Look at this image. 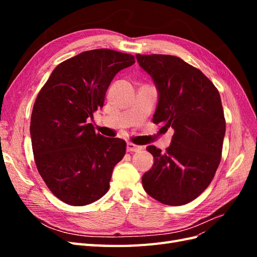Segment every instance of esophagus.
<instances>
[{
    "label": "esophagus",
    "mask_w": 257,
    "mask_h": 257,
    "mask_svg": "<svg viewBox=\"0 0 257 257\" xmlns=\"http://www.w3.org/2000/svg\"><path fill=\"white\" fill-rule=\"evenodd\" d=\"M143 149L142 146H137L132 143H127L126 144V151L127 152H138Z\"/></svg>",
    "instance_id": "esophagus-1"
}]
</instances>
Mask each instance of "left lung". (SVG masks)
Listing matches in <instances>:
<instances>
[{
	"label": "left lung",
	"mask_w": 257,
	"mask_h": 257,
	"mask_svg": "<svg viewBox=\"0 0 257 257\" xmlns=\"http://www.w3.org/2000/svg\"><path fill=\"white\" fill-rule=\"evenodd\" d=\"M136 58L158 90L153 123L175 131L165 152L147 147L154 164L144 174L143 186L162 204H188L211 183L221 161L226 125L219 91L199 69L180 58L167 54H136Z\"/></svg>",
	"instance_id": "obj_1"
}]
</instances>
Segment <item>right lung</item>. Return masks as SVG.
Returning <instances> with one entry per match:
<instances>
[{"label": "right lung", "instance_id": "1", "mask_svg": "<svg viewBox=\"0 0 257 257\" xmlns=\"http://www.w3.org/2000/svg\"><path fill=\"white\" fill-rule=\"evenodd\" d=\"M134 63L127 53L84 51L60 63L38 93L30 126L35 164L46 185L65 204L89 205L109 189L126 144L96 134L89 120L103 107L113 77Z\"/></svg>", "mask_w": 257, "mask_h": 257}]
</instances>
